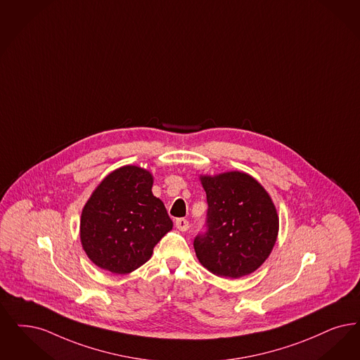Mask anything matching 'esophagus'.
I'll use <instances>...</instances> for the list:
<instances>
[{
	"label": "esophagus",
	"instance_id": "esophagus-1",
	"mask_svg": "<svg viewBox=\"0 0 360 360\" xmlns=\"http://www.w3.org/2000/svg\"><path fill=\"white\" fill-rule=\"evenodd\" d=\"M175 228L178 231H186L188 229V221L185 218H176L175 219Z\"/></svg>",
	"mask_w": 360,
	"mask_h": 360
}]
</instances>
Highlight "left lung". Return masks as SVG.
<instances>
[{
    "label": "left lung",
    "instance_id": "1",
    "mask_svg": "<svg viewBox=\"0 0 360 360\" xmlns=\"http://www.w3.org/2000/svg\"><path fill=\"white\" fill-rule=\"evenodd\" d=\"M206 191V231L194 238L197 259L213 274L238 278L269 257L278 233L271 195L249 174L201 175Z\"/></svg>",
    "mask_w": 360,
    "mask_h": 360
}]
</instances>
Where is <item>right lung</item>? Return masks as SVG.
I'll list each match as a JSON object with an SVG mask.
<instances>
[{
  "label": "right lung",
  "instance_id": "add662e5",
  "mask_svg": "<svg viewBox=\"0 0 360 360\" xmlns=\"http://www.w3.org/2000/svg\"><path fill=\"white\" fill-rule=\"evenodd\" d=\"M153 174L123 166L108 174L94 190L82 212L80 240L95 265L126 274L147 262L173 221L157 197Z\"/></svg>",
  "mask_w": 360,
  "mask_h": 360
}]
</instances>
